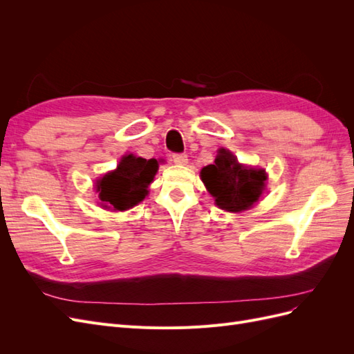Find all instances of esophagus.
<instances>
[{
	"mask_svg": "<svg viewBox=\"0 0 354 354\" xmlns=\"http://www.w3.org/2000/svg\"><path fill=\"white\" fill-rule=\"evenodd\" d=\"M173 160L178 165H186L187 164V155L186 153H174Z\"/></svg>",
	"mask_w": 354,
	"mask_h": 354,
	"instance_id": "34e87169",
	"label": "esophagus"
}]
</instances>
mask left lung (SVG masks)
Here are the masks:
<instances>
[{
	"label": "left lung",
	"mask_w": 354,
	"mask_h": 354,
	"mask_svg": "<svg viewBox=\"0 0 354 354\" xmlns=\"http://www.w3.org/2000/svg\"><path fill=\"white\" fill-rule=\"evenodd\" d=\"M201 178L216 203L230 212L251 208L263 194L264 169L246 168L226 149H220L214 164L203 167Z\"/></svg>",
	"instance_id": "1"
}]
</instances>
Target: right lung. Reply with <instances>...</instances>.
Listing matches in <instances>:
<instances>
[{
    "label": "right lung",
    "instance_id": "right-lung-1",
    "mask_svg": "<svg viewBox=\"0 0 354 354\" xmlns=\"http://www.w3.org/2000/svg\"><path fill=\"white\" fill-rule=\"evenodd\" d=\"M156 171V159L124 156L115 171L104 174L95 183L102 205L115 211L133 208L147 195V186L152 183Z\"/></svg>",
    "mask_w": 354,
    "mask_h": 354
}]
</instances>
